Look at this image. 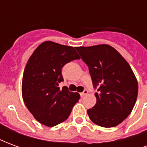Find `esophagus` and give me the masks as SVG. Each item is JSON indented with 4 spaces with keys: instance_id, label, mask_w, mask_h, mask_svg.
Segmentation results:
<instances>
[{
    "instance_id": "esophagus-1",
    "label": "esophagus",
    "mask_w": 147,
    "mask_h": 147,
    "mask_svg": "<svg viewBox=\"0 0 147 147\" xmlns=\"http://www.w3.org/2000/svg\"><path fill=\"white\" fill-rule=\"evenodd\" d=\"M87 94H88V90H84L83 92L80 93V96L83 98V97H84L85 95H86Z\"/></svg>"
}]
</instances>
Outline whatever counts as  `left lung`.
I'll list each match as a JSON object with an SVG mask.
<instances>
[{
	"mask_svg": "<svg viewBox=\"0 0 147 147\" xmlns=\"http://www.w3.org/2000/svg\"><path fill=\"white\" fill-rule=\"evenodd\" d=\"M97 89L96 105L87 110L92 122L113 127L126 119L138 95V82L125 59L110 45L76 47Z\"/></svg>",
	"mask_w": 147,
	"mask_h": 147,
	"instance_id": "left-lung-1",
	"label": "left lung"
}]
</instances>
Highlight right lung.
<instances>
[{
    "label": "right lung",
    "instance_id": "1",
    "mask_svg": "<svg viewBox=\"0 0 147 147\" xmlns=\"http://www.w3.org/2000/svg\"><path fill=\"white\" fill-rule=\"evenodd\" d=\"M77 59L80 57L74 47L48 41L38 45L27 61L22 83L24 102L34 117L45 126H56L67 120L80 98L67 86L59 87L64 81L62 67Z\"/></svg>",
    "mask_w": 147,
    "mask_h": 147
}]
</instances>
